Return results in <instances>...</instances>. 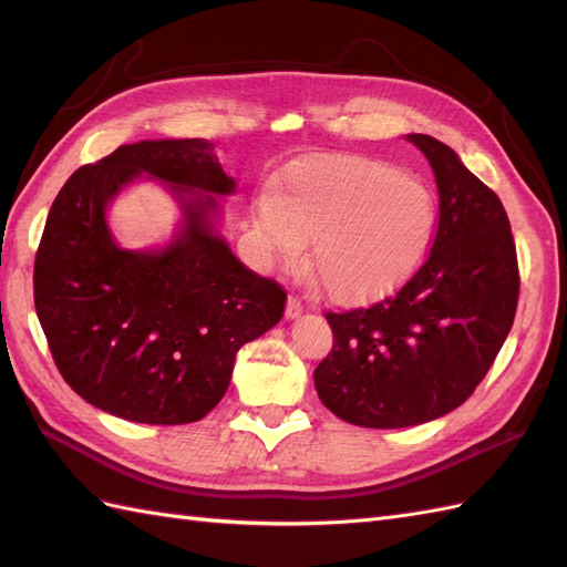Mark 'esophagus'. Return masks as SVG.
<instances>
[{
  "label": "esophagus",
  "mask_w": 567,
  "mask_h": 567,
  "mask_svg": "<svg viewBox=\"0 0 567 567\" xmlns=\"http://www.w3.org/2000/svg\"><path fill=\"white\" fill-rule=\"evenodd\" d=\"M302 311H305V302H302V299H299V297H290V299H287V311H285L287 319H297L299 315H302Z\"/></svg>",
  "instance_id": "esophagus-1"
}]
</instances>
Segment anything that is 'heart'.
Masks as SVG:
<instances>
[{
	"label": "heart",
	"mask_w": 567,
	"mask_h": 567,
	"mask_svg": "<svg viewBox=\"0 0 567 567\" xmlns=\"http://www.w3.org/2000/svg\"><path fill=\"white\" fill-rule=\"evenodd\" d=\"M433 192L402 167L360 155L297 165L285 189L262 192L256 228L282 265H309L329 299L363 305L400 287L436 234Z\"/></svg>",
	"instance_id": "1"
}]
</instances>
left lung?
Masks as SVG:
<instances>
[{
  "label": "left lung",
  "instance_id": "8db88e82",
  "mask_svg": "<svg viewBox=\"0 0 567 567\" xmlns=\"http://www.w3.org/2000/svg\"><path fill=\"white\" fill-rule=\"evenodd\" d=\"M439 187L421 268L380 302L329 311L331 353L315 370L323 406L365 429H404L461 406L495 363L519 302V265L499 197L455 151L409 134Z\"/></svg>",
  "mask_w": 567,
  "mask_h": 567
}]
</instances>
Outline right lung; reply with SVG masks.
<instances>
[{
	"mask_svg": "<svg viewBox=\"0 0 567 567\" xmlns=\"http://www.w3.org/2000/svg\"><path fill=\"white\" fill-rule=\"evenodd\" d=\"M141 174L171 184L184 207L158 251L122 249L105 224V207ZM234 189L212 141L167 138L118 146L58 192L33 302L60 375L84 402L138 424L199 421L228 390L238 348L282 319V287L248 270L214 224L212 195Z\"/></svg>",
	"mask_w": 567,
	"mask_h": 567,
	"instance_id": "obj_1",
	"label": "right lung"
}]
</instances>
